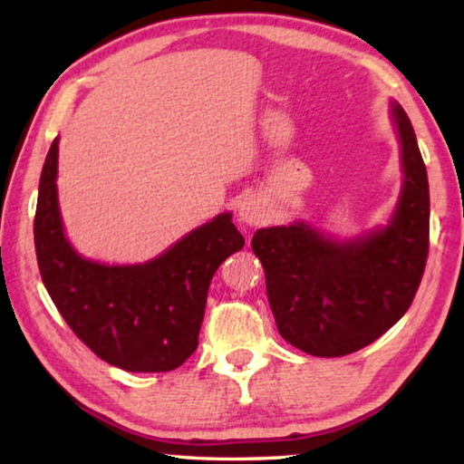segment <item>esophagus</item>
<instances>
[{
  "label": "esophagus",
  "mask_w": 464,
  "mask_h": 464,
  "mask_svg": "<svg viewBox=\"0 0 464 464\" xmlns=\"http://www.w3.org/2000/svg\"><path fill=\"white\" fill-rule=\"evenodd\" d=\"M237 217H239V221H243L249 227H254V225L264 223L266 213H264V207L260 204V200H256L254 196H247V198H243L239 202Z\"/></svg>",
  "instance_id": "34e87169"
}]
</instances>
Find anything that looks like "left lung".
I'll return each mask as SVG.
<instances>
[{"instance_id":"left-lung-1","label":"left lung","mask_w":464,"mask_h":464,"mask_svg":"<svg viewBox=\"0 0 464 464\" xmlns=\"http://www.w3.org/2000/svg\"><path fill=\"white\" fill-rule=\"evenodd\" d=\"M391 114L401 140L403 188L387 227L335 241L293 223L251 239L280 335L311 356H345L379 340L410 309L426 268L428 171L405 110L391 102Z\"/></svg>"}]
</instances>
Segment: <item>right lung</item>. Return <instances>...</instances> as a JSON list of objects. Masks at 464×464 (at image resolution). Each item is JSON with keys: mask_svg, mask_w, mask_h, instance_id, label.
I'll return each mask as SVG.
<instances>
[{"mask_svg": "<svg viewBox=\"0 0 464 464\" xmlns=\"http://www.w3.org/2000/svg\"><path fill=\"white\" fill-rule=\"evenodd\" d=\"M59 139L46 155L34 217L38 270L73 334L104 362L129 372H168L198 345L210 280L243 247L231 213L215 217L160 257L135 266L85 260L63 231Z\"/></svg>", "mask_w": 464, "mask_h": 464, "instance_id": "obj_1", "label": "right lung"}]
</instances>
